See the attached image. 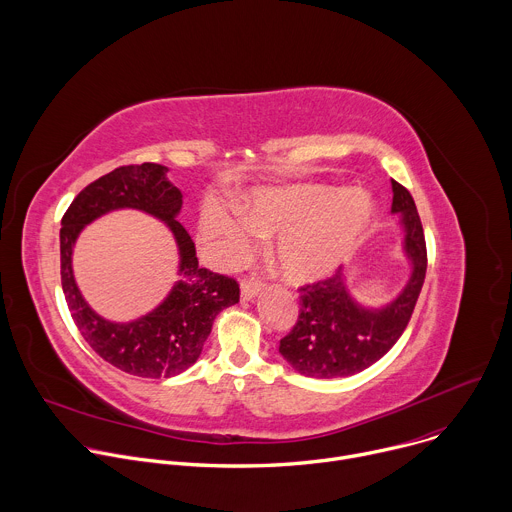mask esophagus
<instances>
[{"label":"esophagus","mask_w":512,"mask_h":512,"mask_svg":"<svg viewBox=\"0 0 512 512\" xmlns=\"http://www.w3.org/2000/svg\"><path fill=\"white\" fill-rule=\"evenodd\" d=\"M259 289H261V281L255 279V277H247L241 283V298L243 300H253L259 294Z\"/></svg>","instance_id":"obj_1"}]
</instances>
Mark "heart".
I'll use <instances>...</instances> for the list:
<instances>
[{
    "instance_id": "b5f03b06",
    "label": "heart",
    "mask_w": 512,
    "mask_h": 512,
    "mask_svg": "<svg viewBox=\"0 0 512 512\" xmlns=\"http://www.w3.org/2000/svg\"><path fill=\"white\" fill-rule=\"evenodd\" d=\"M235 216L212 206L204 214L202 237L227 261L249 253L259 235H277L275 257L294 283L328 275L356 247L371 223V202L344 188L261 190Z\"/></svg>"
}]
</instances>
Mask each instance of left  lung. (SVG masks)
Returning <instances> with one entry per match:
<instances>
[{"label":"left lung","instance_id":"1","mask_svg":"<svg viewBox=\"0 0 512 512\" xmlns=\"http://www.w3.org/2000/svg\"><path fill=\"white\" fill-rule=\"evenodd\" d=\"M393 184V212L405 227V251L413 263L401 296L383 310H364L348 296L340 269L326 279L300 285V314L279 340L281 356L300 375L314 379L350 377L385 356L405 332L421 294L427 249L421 218L405 186Z\"/></svg>","mask_w":512,"mask_h":512}]
</instances>
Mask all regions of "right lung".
Masks as SVG:
<instances>
[{
  "mask_svg": "<svg viewBox=\"0 0 512 512\" xmlns=\"http://www.w3.org/2000/svg\"><path fill=\"white\" fill-rule=\"evenodd\" d=\"M166 166L131 164L115 168L85 186L70 202L60 229V281L79 332L113 367L145 379H168L198 360L218 312L239 302V281L198 267L194 241L176 221L180 190L166 180ZM115 207H139L171 227L181 249V279L167 302L135 323L115 325L97 317L82 300L71 277V247L78 233L97 215Z\"/></svg>",
  "mask_w": 512,
  "mask_h": 512,
  "instance_id": "add662e5",
  "label": "right lung"
}]
</instances>
